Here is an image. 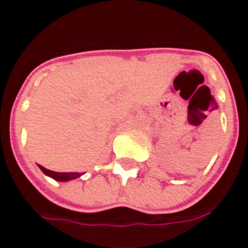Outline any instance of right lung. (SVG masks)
<instances>
[{"label": "right lung", "instance_id": "obj_1", "mask_svg": "<svg viewBox=\"0 0 248 248\" xmlns=\"http://www.w3.org/2000/svg\"><path fill=\"white\" fill-rule=\"evenodd\" d=\"M40 166V165H38ZM41 171L44 172L47 177L56 179L58 182H67V181H71V179H76V178H79L82 175L81 172H57L51 171V170H47L44 166H40Z\"/></svg>", "mask_w": 248, "mask_h": 248}]
</instances>
